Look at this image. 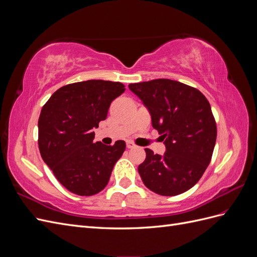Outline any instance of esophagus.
I'll list each match as a JSON object with an SVG mask.
<instances>
[{
  "label": "esophagus",
  "instance_id": "1",
  "mask_svg": "<svg viewBox=\"0 0 257 257\" xmlns=\"http://www.w3.org/2000/svg\"><path fill=\"white\" fill-rule=\"evenodd\" d=\"M135 146H134V144L133 143H131V142H127L126 143V148L127 149H132V148H134Z\"/></svg>",
  "mask_w": 257,
  "mask_h": 257
}]
</instances>
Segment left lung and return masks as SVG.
I'll list each match as a JSON object with an SVG mask.
<instances>
[{
  "mask_svg": "<svg viewBox=\"0 0 257 257\" xmlns=\"http://www.w3.org/2000/svg\"><path fill=\"white\" fill-rule=\"evenodd\" d=\"M150 111L152 125L166 146L164 155L146 148L138 166L144 184L163 196L190 190L212 158L216 123L206 96L196 88L170 79L130 83Z\"/></svg>",
  "mask_w": 257,
  "mask_h": 257,
  "instance_id": "8db88e82",
  "label": "left lung"
}]
</instances>
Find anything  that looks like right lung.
Instances as JSON below:
<instances>
[{
  "label": "right lung",
  "instance_id": "obj_1",
  "mask_svg": "<svg viewBox=\"0 0 257 257\" xmlns=\"http://www.w3.org/2000/svg\"><path fill=\"white\" fill-rule=\"evenodd\" d=\"M124 84L87 80L64 85L47 100L38 119V148L59 182L80 196L95 195L107 185L125 143H93L98 123L107 118Z\"/></svg>",
  "mask_w": 257,
  "mask_h": 257
}]
</instances>
